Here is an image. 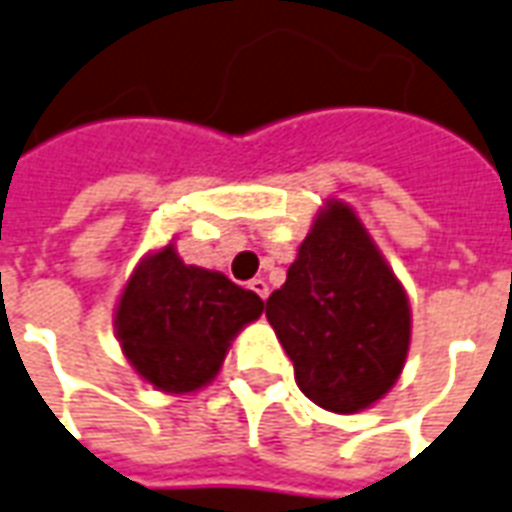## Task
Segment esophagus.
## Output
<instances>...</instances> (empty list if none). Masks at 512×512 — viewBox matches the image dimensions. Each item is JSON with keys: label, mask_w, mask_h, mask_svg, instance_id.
<instances>
[{"label": "esophagus", "mask_w": 512, "mask_h": 512, "mask_svg": "<svg viewBox=\"0 0 512 512\" xmlns=\"http://www.w3.org/2000/svg\"><path fill=\"white\" fill-rule=\"evenodd\" d=\"M249 290H252V293L260 295L263 301H266L268 293H271V290H268V282H266V279H252V282H249Z\"/></svg>", "instance_id": "obj_1"}]
</instances>
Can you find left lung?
I'll list each match as a JSON object with an SVG mask.
<instances>
[{"instance_id": "8db88e82", "label": "left lung", "mask_w": 512, "mask_h": 512, "mask_svg": "<svg viewBox=\"0 0 512 512\" xmlns=\"http://www.w3.org/2000/svg\"><path fill=\"white\" fill-rule=\"evenodd\" d=\"M266 317L293 361L298 388L323 410H366L391 391L410 350L399 279L344 203H328L298 246Z\"/></svg>"}]
</instances>
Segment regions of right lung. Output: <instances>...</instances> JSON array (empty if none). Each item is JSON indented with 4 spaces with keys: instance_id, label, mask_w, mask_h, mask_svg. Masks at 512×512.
Segmentation results:
<instances>
[{
    "instance_id": "add662e5",
    "label": "right lung",
    "mask_w": 512,
    "mask_h": 512,
    "mask_svg": "<svg viewBox=\"0 0 512 512\" xmlns=\"http://www.w3.org/2000/svg\"><path fill=\"white\" fill-rule=\"evenodd\" d=\"M260 314V295L219 271L184 266L168 244L130 276L116 333L143 380L160 391L189 393L219 372L230 339Z\"/></svg>"
}]
</instances>
